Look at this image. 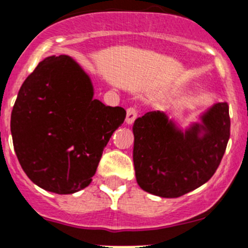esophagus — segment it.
Here are the masks:
<instances>
[{"mask_svg":"<svg viewBox=\"0 0 248 248\" xmlns=\"http://www.w3.org/2000/svg\"><path fill=\"white\" fill-rule=\"evenodd\" d=\"M138 111L137 108H127V113H126V124H132L135 122V120L137 119Z\"/></svg>","mask_w":248,"mask_h":248,"instance_id":"34e87169","label":"esophagus"}]
</instances>
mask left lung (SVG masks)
Listing matches in <instances>:
<instances>
[{
	"instance_id": "8db88e82",
	"label": "left lung",
	"mask_w": 248,
	"mask_h": 248,
	"mask_svg": "<svg viewBox=\"0 0 248 248\" xmlns=\"http://www.w3.org/2000/svg\"><path fill=\"white\" fill-rule=\"evenodd\" d=\"M200 120L186 129L163 111H149L136 120L133 164L143 191L181 197L214 175L230 137L228 104H214Z\"/></svg>"
}]
</instances>
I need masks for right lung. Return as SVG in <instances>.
I'll return each instance as SVG.
<instances>
[{"mask_svg":"<svg viewBox=\"0 0 248 248\" xmlns=\"http://www.w3.org/2000/svg\"><path fill=\"white\" fill-rule=\"evenodd\" d=\"M124 117V108L94 99L90 77L72 57L48 56L18 93L11 116L13 147L36 186L75 193L92 182L104 148Z\"/></svg>","mask_w":248,"mask_h":248,"instance_id":"1","label":"right lung"}]
</instances>
